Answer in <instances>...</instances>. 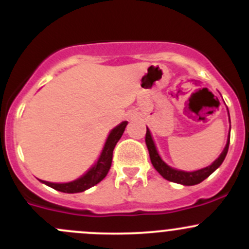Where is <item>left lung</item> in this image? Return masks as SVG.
<instances>
[{
	"label": "left lung",
	"instance_id": "1",
	"mask_svg": "<svg viewBox=\"0 0 249 249\" xmlns=\"http://www.w3.org/2000/svg\"><path fill=\"white\" fill-rule=\"evenodd\" d=\"M229 143H230V135L224 150H223V153L219 155V158H218L212 165L205 167V169L199 170V171L184 172V171H178V170L172 169V167L167 166V165L162 161L161 158H160L159 154H158L157 148H155L154 142H153L152 136H150L149 130L147 129V132H145V144H147L148 152H149L150 161H152L154 169L157 170V171L159 172L165 179L170 180V182L179 183V184H183V185L199 184V183H201L203 179H206L211 173L214 172L215 170L222 165V162L224 161L225 157H227L228 149H229Z\"/></svg>",
	"mask_w": 249,
	"mask_h": 249
}]
</instances>
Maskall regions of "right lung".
Wrapping results in <instances>:
<instances>
[{
  "label": "right lung",
  "instance_id": "add662e5",
  "mask_svg": "<svg viewBox=\"0 0 249 249\" xmlns=\"http://www.w3.org/2000/svg\"><path fill=\"white\" fill-rule=\"evenodd\" d=\"M127 122H123L122 124L118 125L117 127L110 131L108 139L106 141L104 150L101 153V157L99 158L96 164L91 167L83 177L78 178L77 180L70 183H50L46 180H41L44 184L49 185L53 189L59 190L62 193H80L84 190L89 189V188L94 187L99 182H101L108 173L110 165H112V158H113V149H114L115 144L122 137L123 132H124L125 127H126Z\"/></svg>",
  "mask_w": 249,
  "mask_h": 249
}]
</instances>
